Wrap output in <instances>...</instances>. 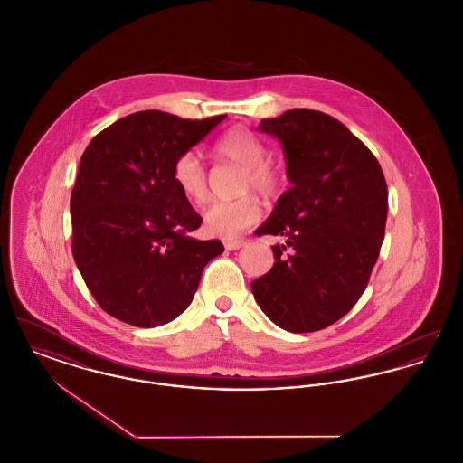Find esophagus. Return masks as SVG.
I'll return each instance as SVG.
<instances>
[{
    "mask_svg": "<svg viewBox=\"0 0 463 463\" xmlns=\"http://www.w3.org/2000/svg\"><path fill=\"white\" fill-rule=\"evenodd\" d=\"M245 245V240H225V241H223V246H225V250H240L241 246Z\"/></svg>",
    "mask_w": 463,
    "mask_h": 463,
    "instance_id": "obj_1",
    "label": "esophagus"
}]
</instances>
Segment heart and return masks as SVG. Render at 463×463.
Segmentation results:
<instances>
[{
  "mask_svg": "<svg viewBox=\"0 0 463 463\" xmlns=\"http://www.w3.org/2000/svg\"><path fill=\"white\" fill-rule=\"evenodd\" d=\"M213 152L220 161L243 167L240 192H259L264 199H276L287 185L283 169L268 159V146L260 137L246 128H232L218 139ZM173 182L185 199L194 204H204L210 197L208 178L199 157L185 152L173 163ZM260 218V203L255 194H245L234 201L215 203L204 212V229L229 238L257 223Z\"/></svg>",
  "mask_w": 463,
  "mask_h": 463,
  "instance_id": "obj_1",
  "label": "heart"
}]
</instances>
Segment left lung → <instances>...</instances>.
Wrapping results in <instances>:
<instances>
[{"label":"left lung","mask_w":463,"mask_h":463,"mask_svg":"<svg viewBox=\"0 0 463 463\" xmlns=\"http://www.w3.org/2000/svg\"><path fill=\"white\" fill-rule=\"evenodd\" d=\"M259 129L281 141L292 187L255 232L287 245L272 246L271 271L251 281V292L276 326L317 332L367 288L384 238V175L374 154L324 111L288 109Z\"/></svg>","instance_id":"left-lung-1"}]
</instances>
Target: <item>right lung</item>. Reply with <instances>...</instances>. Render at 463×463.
<instances>
[{"mask_svg": "<svg viewBox=\"0 0 463 463\" xmlns=\"http://www.w3.org/2000/svg\"><path fill=\"white\" fill-rule=\"evenodd\" d=\"M225 115L131 113L92 137L71 191V251L87 288L113 318L164 326L187 309L204 266L223 251L191 236L203 218L173 182V163Z\"/></svg>", "mask_w": 463, "mask_h": 463, "instance_id": "1", "label": "right lung"}]
</instances>
